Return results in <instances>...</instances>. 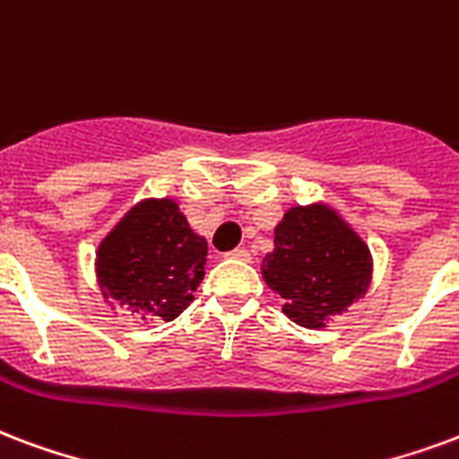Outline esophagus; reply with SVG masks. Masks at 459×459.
Instances as JSON below:
<instances>
[{
    "mask_svg": "<svg viewBox=\"0 0 459 459\" xmlns=\"http://www.w3.org/2000/svg\"><path fill=\"white\" fill-rule=\"evenodd\" d=\"M229 257H233V260H240V263H250V253H247L246 247H236V250H230Z\"/></svg>",
    "mask_w": 459,
    "mask_h": 459,
    "instance_id": "34e87169",
    "label": "esophagus"
}]
</instances>
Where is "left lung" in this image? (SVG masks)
<instances>
[{"label": "left lung", "instance_id": "8db88e82", "mask_svg": "<svg viewBox=\"0 0 459 459\" xmlns=\"http://www.w3.org/2000/svg\"><path fill=\"white\" fill-rule=\"evenodd\" d=\"M267 287L281 311L304 328H324L369 287L372 255L365 240L325 204L294 206L274 229V250L263 260Z\"/></svg>", "mask_w": 459, "mask_h": 459}]
</instances>
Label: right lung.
<instances>
[{
  "instance_id": "1",
  "label": "right lung",
  "mask_w": 459,
  "mask_h": 459,
  "mask_svg": "<svg viewBox=\"0 0 459 459\" xmlns=\"http://www.w3.org/2000/svg\"><path fill=\"white\" fill-rule=\"evenodd\" d=\"M206 238L189 229L172 199H143L111 229L97 250L104 299L134 308L143 321L178 318L204 280Z\"/></svg>"
}]
</instances>
